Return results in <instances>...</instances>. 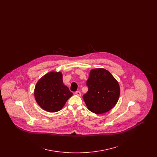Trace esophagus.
Wrapping results in <instances>:
<instances>
[{
  "label": "esophagus",
  "mask_w": 157,
  "mask_h": 157,
  "mask_svg": "<svg viewBox=\"0 0 157 157\" xmlns=\"http://www.w3.org/2000/svg\"><path fill=\"white\" fill-rule=\"evenodd\" d=\"M75 94H76V95H78V96H79V97L81 96V93L79 91H76V92H75Z\"/></svg>",
  "instance_id": "obj_1"
}]
</instances>
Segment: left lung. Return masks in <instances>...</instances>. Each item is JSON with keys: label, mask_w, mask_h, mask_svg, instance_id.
I'll return each instance as SVG.
<instances>
[{"label": "left lung", "mask_w": 157, "mask_h": 157, "mask_svg": "<svg viewBox=\"0 0 157 157\" xmlns=\"http://www.w3.org/2000/svg\"><path fill=\"white\" fill-rule=\"evenodd\" d=\"M86 85L88 90L83 99L90 111L102 114L111 110L117 103L120 85L108 71L102 68L92 69Z\"/></svg>", "instance_id": "left-lung-1"}]
</instances>
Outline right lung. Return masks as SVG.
<instances>
[{
  "label": "right lung",
  "mask_w": 157,
  "mask_h": 157,
  "mask_svg": "<svg viewBox=\"0 0 157 157\" xmlns=\"http://www.w3.org/2000/svg\"><path fill=\"white\" fill-rule=\"evenodd\" d=\"M34 94L38 105L49 112L60 111L73 95L63 83L60 72H51L41 78L36 85Z\"/></svg>",
  "instance_id": "right-lung-1"
}]
</instances>
